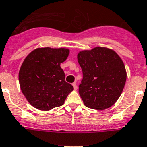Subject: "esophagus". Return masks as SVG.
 Masks as SVG:
<instances>
[{
  "label": "esophagus",
  "instance_id": "34e87169",
  "mask_svg": "<svg viewBox=\"0 0 147 147\" xmlns=\"http://www.w3.org/2000/svg\"><path fill=\"white\" fill-rule=\"evenodd\" d=\"M72 85H73V86H74V90H76L77 89V84H76V83H75V82H74V83H73V84H72Z\"/></svg>",
  "mask_w": 147,
  "mask_h": 147
}]
</instances>
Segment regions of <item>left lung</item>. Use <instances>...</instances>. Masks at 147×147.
<instances>
[{
  "instance_id": "8db88e82",
  "label": "left lung",
  "mask_w": 147,
  "mask_h": 147,
  "mask_svg": "<svg viewBox=\"0 0 147 147\" xmlns=\"http://www.w3.org/2000/svg\"><path fill=\"white\" fill-rule=\"evenodd\" d=\"M77 61L83 71L79 94L86 107L105 110L119 99L127 80L122 59L112 49L96 47L80 51Z\"/></svg>"
}]
</instances>
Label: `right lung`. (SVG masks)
<instances>
[{"mask_svg":"<svg viewBox=\"0 0 147 147\" xmlns=\"http://www.w3.org/2000/svg\"><path fill=\"white\" fill-rule=\"evenodd\" d=\"M67 48L39 47L26 57L19 71L20 90L27 100L40 110L62 106L74 90L65 81L61 63L67 60Z\"/></svg>","mask_w":147,"mask_h":147,"instance_id":"1","label":"right lung"}]
</instances>
